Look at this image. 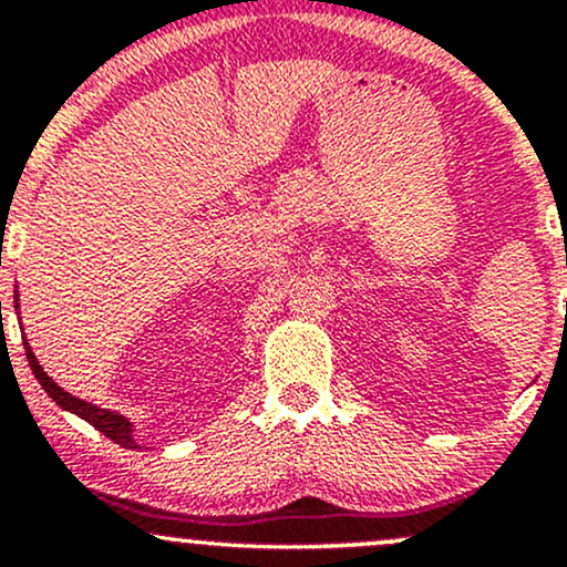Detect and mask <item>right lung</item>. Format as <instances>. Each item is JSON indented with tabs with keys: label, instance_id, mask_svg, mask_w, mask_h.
Here are the masks:
<instances>
[{
	"label": "right lung",
	"instance_id": "obj_1",
	"mask_svg": "<svg viewBox=\"0 0 567 567\" xmlns=\"http://www.w3.org/2000/svg\"><path fill=\"white\" fill-rule=\"evenodd\" d=\"M23 347H25V357H29V365H31V370H34L37 381L42 383L44 392L53 396L58 405L71 410V413H76V415H80V419L87 421V424H93L97 432H103V434H106V437H112L116 445L138 447L133 442V429H130V421L125 419V415H116V413H112V410H101V408L90 405V402L76 400V396H71L69 392H63V389L58 386V383L50 379L48 373H44L42 365H39L34 351H31L29 343L23 341Z\"/></svg>",
	"mask_w": 567,
	"mask_h": 567
}]
</instances>
